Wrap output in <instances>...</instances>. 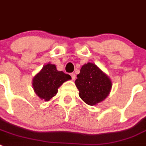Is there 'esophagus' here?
Here are the masks:
<instances>
[{
	"instance_id": "1",
	"label": "esophagus",
	"mask_w": 146,
	"mask_h": 146,
	"mask_svg": "<svg viewBox=\"0 0 146 146\" xmlns=\"http://www.w3.org/2000/svg\"><path fill=\"white\" fill-rule=\"evenodd\" d=\"M70 75H71V77H72V79L73 80H75L76 75H75V74H74V73H71Z\"/></svg>"
}]
</instances>
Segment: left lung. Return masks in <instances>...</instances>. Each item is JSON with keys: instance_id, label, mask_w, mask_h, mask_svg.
<instances>
[{"instance_id": "left-lung-1", "label": "left lung", "mask_w": 146, "mask_h": 146, "mask_svg": "<svg viewBox=\"0 0 146 146\" xmlns=\"http://www.w3.org/2000/svg\"><path fill=\"white\" fill-rule=\"evenodd\" d=\"M77 77L74 83L80 91V97L86 104L95 105L108 96L111 80L95 64L88 63L82 66Z\"/></svg>"}]
</instances>
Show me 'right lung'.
I'll list each match as a JSON object with an SVG mask.
<instances>
[{
	"instance_id": "right-lung-1",
	"label": "right lung",
	"mask_w": 146,
	"mask_h": 146,
	"mask_svg": "<svg viewBox=\"0 0 146 146\" xmlns=\"http://www.w3.org/2000/svg\"><path fill=\"white\" fill-rule=\"evenodd\" d=\"M71 79L69 74L59 72L55 65L48 64L33 78V89L38 97L47 102L57 94L58 88L64 82Z\"/></svg>"
}]
</instances>
